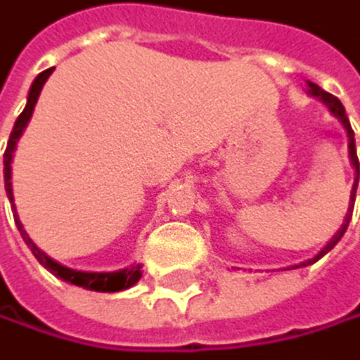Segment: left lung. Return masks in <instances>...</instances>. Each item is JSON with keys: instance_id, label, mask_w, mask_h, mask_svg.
Instances as JSON below:
<instances>
[{"instance_id": "obj_1", "label": "left lung", "mask_w": 360, "mask_h": 360, "mask_svg": "<svg viewBox=\"0 0 360 360\" xmlns=\"http://www.w3.org/2000/svg\"><path fill=\"white\" fill-rule=\"evenodd\" d=\"M309 93L311 95H316V98H321L327 106H330V111L343 122V127L347 129V138H349V158H352V162H354V167H356V180H354V187H352V207H354V200H356V184H359V158H356V144H354V131H352V127H349V120H347V115H345V108H343V104L338 102L332 93H325L319 84H309ZM352 207H349V211H347V216H345V222H343V227L336 231V236L334 238L327 243L321 252L314 256L311 260H305V262H300V265H296V267H305V265H311V262H316L319 258H323L330 249L343 238V233H345V229H347V224H349V220H352Z\"/></svg>"}]
</instances>
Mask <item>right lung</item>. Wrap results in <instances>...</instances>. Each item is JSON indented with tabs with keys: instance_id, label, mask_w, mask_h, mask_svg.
<instances>
[{
	"instance_id": "1",
	"label": "right lung",
	"mask_w": 360,
	"mask_h": 360,
	"mask_svg": "<svg viewBox=\"0 0 360 360\" xmlns=\"http://www.w3.org/2000/svg\"><path fill=\"white\" fill-rule=\"evenodd\" d=\"M53 73V68L49 70H41V73L35 77L33 86H30V93H28V102H26V108L22 111V115L17 117L15 127L11 131V138H8V146H6V153H4V184H6V193H8V200L13 202V184H11V162H13V151L17 146V140L22 136V131L26 129L30 115H33V108L37 104V98L41 93V86L44 82L49 79V75ZM15 209V205H13ZM17 222V229L22 233L24 243L30 247V252L33 256L41 262L44 267H46L51 274H55L57 278H62L70 285H77V287H84V290H91V292H122V290H129L131 285H136L140 278H142V271H140V265L138 267H131V269H120V271H106V274H91V271H75V269H68V267H62L57 265L55 260H51L44 252L35 247V243L28 238V233L24 231L22 222L19 218H15Z\"/></svg>"
}]
</instances>
